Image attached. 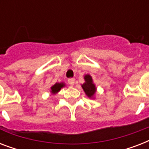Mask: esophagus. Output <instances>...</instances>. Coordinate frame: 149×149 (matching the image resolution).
<instances>
[{
	"label": "esophagus",
	"instance_id": "obj_1",
	"mask_svg": "<svg viewBox=\"0 0 149 149\" xmlns=\"http://www.w3.org/2000/svg\"><path fill=\"white\" fill-rule=\"evenodd\" d=\"M68 83L70 86H73L75 84V79L74 78H70V79H68Z\"/></svg>",
	"mask_w": 149,
	"mask_h": 149
}]
</instances>
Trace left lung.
Instances as JSON below:
<instances>
[{
	"label": "left lung",
	"mask_w": 149,
	"mask_h": 149,
	"mask_svg": "<svg viewBox=\"0 0 149 149\" xmlns=\"http://www.w3.org/2000/svg\"><path fill=\"white\" fill-rule=\"evenodd\" d=\"M84 79H85V83L82 84V88L84 89V92L88 97L93 98L97 91L95 84L93 83V79L91 75L86 74L84 77Z\"/></svg>",
	"instance_id": "obj_1"
}]
</instances>
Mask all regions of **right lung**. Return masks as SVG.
Returning a JSON list of instances; mask_svg holds the SVG:
<instances>
[{"label":"right lung","instance_id":"right-lung-1","mask_svg":"<svg viewBox=\"0 0 149 149\" xmlns=\"http://www.w3.org/2000/svg\"><path fill=\"white\" fill-rule=\"evenodd\" d=\"M63 86H65L64 83H56V84H54L53 86L51 87V93L52 94H56L60 91L61 88H63Z\"/></svg>","mask_w":149,"mask_h":149}]
</instances>
